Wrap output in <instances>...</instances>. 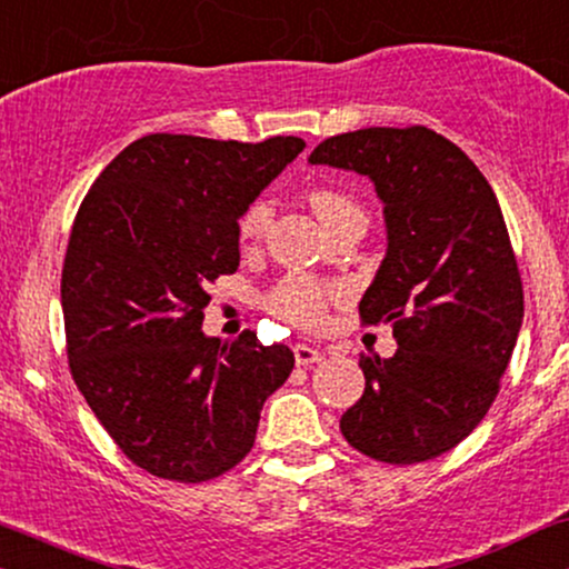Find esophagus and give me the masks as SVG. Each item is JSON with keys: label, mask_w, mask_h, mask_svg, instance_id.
<instances>
[{"label": "esophagus", "mask_w": 569, "mask_h": 569, "mask_svg": "<svg viewBox=\"0 0 569 569\" xmlns=\"http://www.w3.org/2000/svg\"><path fill=\"white\" fill-rule=\"evenodd\" d=\"M293 359H297L299 367H309V363L322 361V351L320 348H312L307 343H297L293 346Z\"/></svg>", "instance_id": "1"}]
</instances>
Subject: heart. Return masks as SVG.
Segmentation results:
<instances>
[{"instance_id": "1", "label": "heart", "mask_w": 569, "mask_h": 569, "mask_svg": "<svg viewBox=\"0 0 569 569\" xmlns=\"http://www.w3.org/2000/svg\"><path fill=\"white\" fill-rule=\"evenodd\" d=\"M309 206L320 218L325 229L332 231L340 223L348 221H361L367 223V213L359 202L353 200L351 194L340 192L336 187H312L309 189ZM272 218V210L264 200H257L249 206L244 213L239 216L237 231L239 241L244 247H252L262 239L264 229H268ZM346 291L343 286L336 283H320V280L301 276V272H293V276H286L280 283L268 293V309L280 320L297 325V328L305 330H317L322 328L325 317H328V309L338 301H343Z\"/></svg>"}]
</instances>
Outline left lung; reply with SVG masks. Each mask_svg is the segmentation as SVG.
<instances>
[{
  "label": "left lung",
  "mask_w": 569,
  "mask_h": 569,
  "mask_svg": "<svg viewBox=\"0 0 569 569\" xmlns=\"http://www.w3.org/2000/svg\"><path fill=\"white\" fill-rule=\"evenodd\" d=\"M309 163L363 173L385 206L388 252L361 322H390L398 351L363 356V396L340 416L348 445L423 463L479 427L522 325V283L495 189L427 127H367L322 140Z\"/></svg>",
  "instance_id": "1"
}]
</instances>
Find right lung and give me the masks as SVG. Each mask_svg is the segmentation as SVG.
Returning a JSON list of instances; mask_svg holds the SVG:
<instances>
[{
  "instance_id": "1",
  "label": "right lung",
  "mask_w": 569,
  "mask_h": 569,
  "mask_svg": "<svg viewBox=\"0 0 569 569\" xmlns=\"http://www.w3.org/2000/svg\"><path fill=\"white\" fill-rule=\"evenodd\" d=\"M305 150L146 134L93 181L62 268L72 380L119 450L158 479H216L252 450L289 346L202 332L208 286L239 268V216Z\"/></svg>"
}]
</instances>
